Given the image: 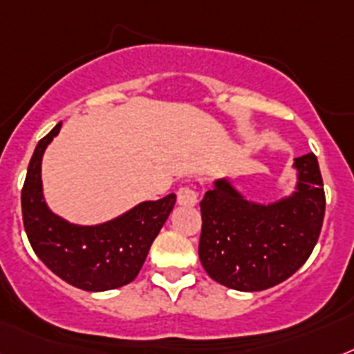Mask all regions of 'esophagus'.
<instances>
[{
	"mask_svg": "<svg viewBox=\"0 0 354 354\" xmlns=\"http://www.w3.org/2000/svg\"><path fill=\"white\" fill-rule=\"evenodd\" d=\"M178 203L182 207H194L198 203V192L192 187H180L178 189Z\"/></svg>",
	"mask_w": 354,
	"mask_h": 354,
	"instance_id": "1",
	"label": "esophagus"
}]
</instances>
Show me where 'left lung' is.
I'll return each instance as SVG.
<instances>
[{
	"mask_svg": "<svg viewBox=\"0 0 354 354\" xmlns=\"http://www.w3.org/2000/svg\"><path fill=\"white\" fill-rule=\"evenodd\" d=\"M295 191L273 203L246 200L219 178L201 200L200 261L216 283L261 292L292 277L319 241L326 196L313 153L293 162Z\"/></svg>",
	"mask_w": 354,
	"mask_h": 354,
	"instance_id": "1",
	"label": "left lung"
}]
</instances>
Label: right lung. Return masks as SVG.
Instances as JSON below:
<instances>
[{
  "label": "right lung",
  "mask_w": 354,
  "mask_h": 354,
  "mask_svg": "<svg viewBox=\"0 0 354 354\" xmlns=\"http://www.w3.org/2000/svg\"><path fill=\"white\" fill-rule=\"evenodd\" d=\"M61 124L41 138L26 171L21 209L26 236L35 255L57 277L86 292L126 286L138 275L160 228L174 209L176 194L142 201L111 221L75 225L53 214L44 201L41 162Z\"/></svg>",
  "instance_id": "add662e5"
}]
</instances>
